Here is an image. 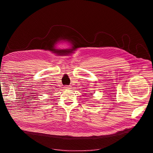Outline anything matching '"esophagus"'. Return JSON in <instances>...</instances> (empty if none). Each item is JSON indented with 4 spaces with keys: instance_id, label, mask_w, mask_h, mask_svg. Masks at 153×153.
Instances as JSON below:
<instances>
[{
    "instance_id": "34e87169",
    "label": "esophagus",
    "mask_w": 153,
    "mask_h": 153,
    "mask_svg": "<svg viewBox=\"0 0 153 153\" xmlns=\"http://www.w3.org/2000/svg\"><path fill=\"white\" fill-rule=\"evenodd\" d=\"M65 88H66V89H69V88H70V87H69V86H66L65 87Z\"/></svg>"
}]
</instances>
